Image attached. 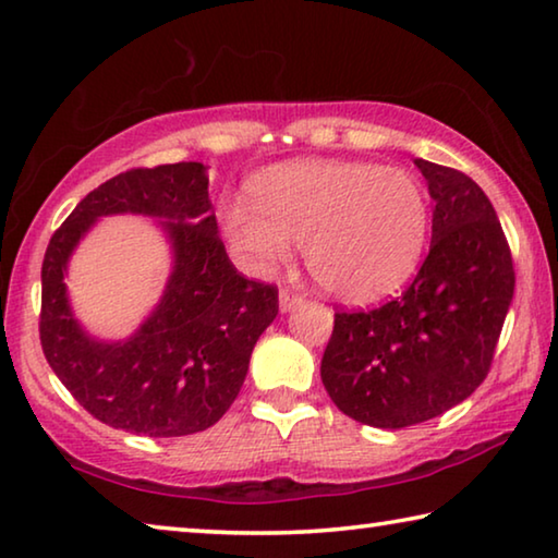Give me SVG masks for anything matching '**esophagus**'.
Masks as SVG:
<instances>
[{"label": "esophagus", "mask_w": 558, "mask_h": 558, "mask_svg": "<svg viewBox=\"0 0 558 558\" xmlns=\"http://www.w3.org/2000/svg\"><path fill=\"white\" fill-rule=\"evenodd\" d=\"M302 302V295L300 292H295V290H288V288H282L280 290V310L282 313H288V310H292L295 305H300Z\"/></svg>", "instance_id": "obj_1"}]
</instances>
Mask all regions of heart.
<instances>
[{
	"label": "heart",
	"mask_w": 558,
	"mask_h": 558,
	"mask_svg": "<svg viewBox=\"0 0 558 558\" xmlns=\"http://www.w3.org/2000/svg\"><path fill=\"white\" fill-rule=\"evenodd\" d=\"M223 229L256 270L278 266L292 243H305L317 286L359 302L413 276L428 243L430 206L409 169L315 159L263 174L253 204H226Z\"/></svg>",
	"instance_id": "1"
}]
</instances>
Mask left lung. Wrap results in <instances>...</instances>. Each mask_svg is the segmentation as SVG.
Listing matches in <instances>:
<instances>
[{"label": "left lung", "mask_w": 558, "mask_h": 558, "mask_svg": "<svg viewBox=\"0 0 558 558\" xmlns=\"http://www.w3.org/2000/svg\"><path fill=\"white\" fill-rule=\"evenodd\" d=\"M415 167L436 202L428 256L399 298L335 313L319 366L339 411L391 430L436 418L485 381L514 295L512 251L487 194L452 167Z\"/></svg>", "instance_id": "left-lung-1"}]
</instances>
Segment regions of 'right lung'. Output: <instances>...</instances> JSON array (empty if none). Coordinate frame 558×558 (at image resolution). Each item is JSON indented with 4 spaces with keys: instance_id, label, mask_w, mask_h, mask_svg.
Listing matches in <instances>:
<instances>
[{
    "instance_id": "obj_1",
    "label": "right lung",
    "mask_w": 558,
    "mask_h": 558,
    "mask_svg": "<svg viewBox=\"0 0 558 558\" xmlns=\"http://www.w3.org/2000/svg\"><path fill=\"white\" fill-rule=\"evenodd\" d=\"M165 218L175 270L148 323L125 343L90 340L64 298V263L100 215ZM278 315V288L226 256L202 162L128 169L53 231L41 266L39 337L61 384L93 418L135 436L174 438L214 426L239 396L251 352Z\"/></svg>"
}]
</instances>
